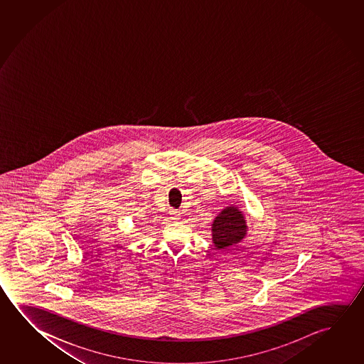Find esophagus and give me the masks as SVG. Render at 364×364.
<instances>
[{"label":"esophagus","mask_w":364,"mask_h":364,"mask_svg":"<svg viewBox=\"0 0 364 364\" xmlns=\"http://www.w3.org/2000/svg\"><path fill=\"white\" fill-rule=\"evenodd\" d=\"M180 215H181V213H180L179 210H176V209H171L170 210V217L173 220H180Z\"/></svg>","instance_id":"esophagus-1"}]
</instances>
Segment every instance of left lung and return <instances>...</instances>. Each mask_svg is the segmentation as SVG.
<instances>
[{"instance_id":"1","label":"left lung","mask_w":364,"mask_h":364,"mask_svg":"<svg viewBox=\"0 0 364 364\" xmlns=\"http://www.w3.org/2000/svg\"><path fill=\"white\" fill-rule=\"evenodd\" d=\"M247 226L242 212L237 207H226L220 210L212 223V240L215 247L226 249L244 240Z\"/></svg>"}]
</instances>
